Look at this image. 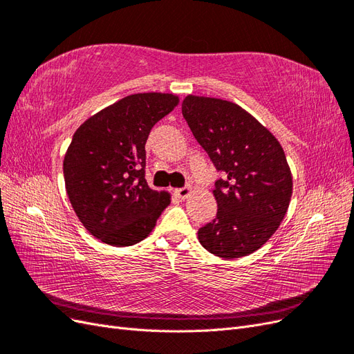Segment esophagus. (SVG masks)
Returning <instances> with one entry per match:
<instances>
[{"instance_id":"esophagus-1","label":"esophagus","mask_w":354,"mask_h":354,"mask_svg":"<svg viewBox=\"0 0 354 354\" xmlns=\"http://www.w3.org/2000/svg\"><path fill=\"white\" fill-rule=\"evenodd\" d=\"M190 194H192V187H190V186L180 187V189L176 190V195H177L180 199H186Z\"/></svg>"}]
</instances>
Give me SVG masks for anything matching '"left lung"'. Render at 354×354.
Here are the masks:
<instances>
[{"label":"left lung","instance_id":"1","mask_svg":"<svg viewBox=\"0 0 354 354\" xmlns=\"http://www.w3.org/2000/svg\"><path fill=\"white\" fill-rule=\"evenodd\" d=\"M181 112L221 173L214 189L217 216L198 230L201 245L221 259L257 251L279 227L292 195V176L282 146L232 102L187 95Z\"/></svg>","mask_w":354,"mask_h":354}]
</instances>
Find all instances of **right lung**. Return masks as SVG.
Returning a JSON list of instances; mask_svg holds the SVG:
<instances>
[{
    "mask_svg": "<svg viewBox=\"0 0 354 354\" xmlns=\"http://www.w3.org/2000/svg\"><path fill=\"white\" fill-rule=\"evenodd\" d=\"M178 104L165 93L131 94L88 118L63 160L72 208L93 236L112 246L143 241L169 205L147 186L145 145L153 125Z\"/></svg>",
    "mask_w": 354,
    "mask_h": 354,
    "instance_id": "right-lung-1",
    "label": "right lung"
}]
</instances>
